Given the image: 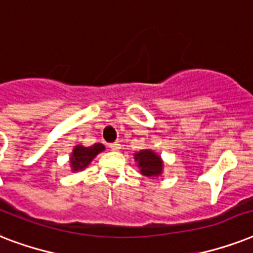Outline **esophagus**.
I'll list each match as a JSON object with an SVG mask.
<instances>
[{"label": "esophagus", "mask_w": 253, "mask_h": 253, "mask_svg": "<svg viewBox=\"0 0 253 253\" xmlns=\"http://www.w3.org/2000/svg\"><path fill=\"white\" fill-rule=\"evenodd\" d=\"M109 147H110L111 151H119V150H121V144H119L118 142L111 143V144H109Z\"/></svg>", "instance_id": "34e87169"}]
</instances>
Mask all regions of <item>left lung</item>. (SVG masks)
Instances as JSON below:
<instances>
[{
  "mask_svg": "<svg viewBox=\"0 0 253 253\" xmlns=\"http://www.w3.org/2000/svg\"><path fill=\"white\" fill-rule=\"evenodd\" d=\"M135 162L138 163L140 173L147 177H158L163 172V162L158 154L152 150H142L135 154Z\"/></svg>",
  "mask_w": 253,
  "mask_h": 253,
  "instance_id": "8db88e82",
  "label": "left lung"
}]
</instances>
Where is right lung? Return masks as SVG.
<instances>
[{
	"instance_id": "add662e5",
	"label": "right lung",
	"mask_w": 253,
	"mask_h": 253,
	"mask_svg": "<svg viewBox=\"0 0 253 253\" xmlns=\"http://www.w3.org/2000/svg\"><path fill=\"white\" fill-rule=\"evenodd\" d=\"M105 150V146L101 144V143H95L90 147H84L79 144L73 148L72 156H71V168H72L73 172L76 170H83L84 168H86L89 164L91 163V160Z\"/></svg>"
}]
</instances>
